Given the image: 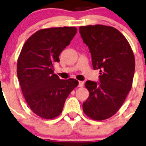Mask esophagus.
<instances>
[{"instance_id":"obj_1","label":"esophagus","mask_w":146,"mask_h":146,"mask_svg":"<svg viewBox=\"0 0 146 146\" xmlns=\"http://www.w3.org/2000/svg\"><path fill=\"white\" fill-rule=\"evenodd\" d=\"M84 85V82L83 81H79L78 82V87L79 88H82Z\"/></svg>"}]
</instances>
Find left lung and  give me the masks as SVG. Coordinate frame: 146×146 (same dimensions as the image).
<instances>
[{
  "mask_svg": "<svg viewBox=\"0 0 146 146\" xmlns=\"http://www.w3.org/2000/svg\"><path fill=\"white\" fill-rule=\"evenodd\" d=\"M79 32L90 49L94 70L100 72V82H85L90 95L82 110L94 120H104L116 114L131 89L134 55L125 36L115 28L82 26Z\"/></svg>",
  "mask_w": 146,
  "mask_h": 146,
  "instance_id": "8db88e82",
  "label": "left lung"
}]
</instances>
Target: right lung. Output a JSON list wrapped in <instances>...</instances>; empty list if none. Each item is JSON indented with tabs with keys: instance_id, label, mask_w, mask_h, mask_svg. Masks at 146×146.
<instances>
[{
	"instance_id": "obj_1",
	"label": "right lung",
	"mask_w": 146,
	"mask_h": 146,
	"mask_svg": "<svg viewBox=\"0 0 146 146\" xmlns=\"http://www.w3.org/2000/svg\"><path fill=\"white\" fill-rule=\"evenodd\" d=\"M77 29L73 27L43 29L25 43L17 65L22 92L29 108L42 118L51 119L62 111L66 98L78 84L76 79L61 80L54 64L70 44Z\"/></svg>"
}]
</instances>
